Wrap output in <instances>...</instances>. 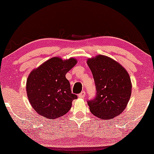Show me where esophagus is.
Instances as JSON below:
<instances>
[{
	"label": "esophagus",
	"mask_w": 154,
	"mask_h": 154,
	"mask_svg": "<svg viewBox=\"0 0 154 154\" xmlns=\"http://www.w3.org/2000/svg\"><path fill=\"white\" fill-rule=\"evenodd\" d=\"M78 96H79V98H83L85 96V91L81 92V93H79V94L78 95Z\"/></svg>",
	"instance_id": "obj_1"
}]
</instances>
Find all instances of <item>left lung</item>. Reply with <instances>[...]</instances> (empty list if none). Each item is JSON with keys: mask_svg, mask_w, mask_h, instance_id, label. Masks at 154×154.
<instances>
[{"mask_svg": "<svg viewBox=\"0 0 154 154\" xmlns=\"http://www.w3.org/2000/svg\"><path fill=\"white\" fill-rule=\"evenodd\" d=\"M94 78L96 95L88 100L91 113L102 119L119 115L131 96L132 83L124 67L108 56L98 55L88 59Z\"/></svg>", "mask_w": 154, "mask_h": 154, "instance_id": "obj_1", "label": "left lung"}]
</instances>
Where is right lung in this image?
Returning <instances> with one entry per match:
<instances>
[{
    "label": "right lung",
    "mask_w": 154,
    "mask_h": 154,
    "mask_svg": "<svg viewBox=\"0 0 154 154\" xmlns=\"http://www.w3.org/2000/svg\"><path fill=\"white\" fill-rule=\"evenodd\" d=\"M77 59L54 57L30 72L26 80L28 99L40 115L55 119L66 114L77 98L72 93L66 74L77 63Z\"/></svg>",
    "instance_id": "1"
}]
</instances>
